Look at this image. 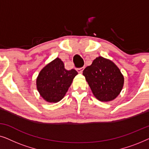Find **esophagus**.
I'll list each match as a JSON object with an SVG mask.
<instances>
[{
	"mask_svg": "<svg viewBox=\"0 0 149 149\" xmlns=\"http://www.w3.org/2000/svg\"><path fill=\"white\" fill-rule=\"evenodd\" d=\"M83 70H84V67H82V68H77V72H78L79 73H82Z\"/></svg>",
	"mask_w": 149,
	"mask_h": 149,
	"instance_id": "34e87169",
	"label": "esophagus"
}]
</instances>
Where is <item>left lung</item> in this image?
Here are the masks:
<instances>
[{
    "instance_id": "8db88e82",
    "label": "left lung",
    "mask_w": 149,
    "mask_h": 149,
    "mask_svg": "<svg viewBox=\"0 0 149 149\" xmlns=\"http://www.w3.org/2000/svg\"><path fill=\"white\" fill-rule=\"evenodd\" d=\"M83 74L100 101L113 100L123 88L124 78L121 71L112 61L102 57L95 58L91 66L84 69Z\"/></svg>"
}]
</instances>
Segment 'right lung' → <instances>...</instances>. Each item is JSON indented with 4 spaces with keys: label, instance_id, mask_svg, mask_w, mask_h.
Instances as JSON below:
<instances>
[{
    "label": "right lung",
    "instance_id": "add662e5",
    "mask_svg": "<svg viewBox=\"0 0 149 149\" xmlns=\"http://www.w3.org/2000/svg\"><path fill=\"white\" fill-rule=\"evenodd\" d=\"M77 74L74 69H65L62 61L57 58L38 74L36 79L38 92L49 102H58L64 97Z\"/></svg>",
    "mask_w": 149,
    "mask_h": 149
}]
</instances>
